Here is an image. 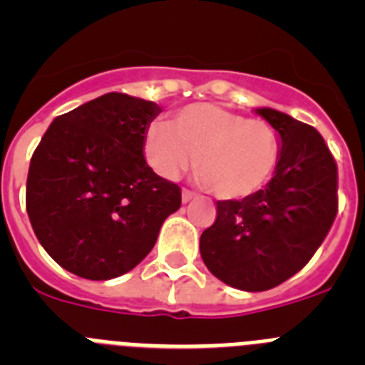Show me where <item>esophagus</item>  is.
I'll use <instances>...</instances> for the list:
<instances>
[{
    "mask_svg": "<svg viewBox=\"0 0 365 365\" xmlns=\"http://www.w3.org/2000/svg\"><path fill=\"white\" fill-rule=\"evenodd\" d=\"M195 197V193L190 192V190H182V202H190Z\"/></svg>",
    "mask_w": 365,
    "mask_h": 365,
    "instance_id": "obj_1",
    "label": "esophagus"
}]
</instances>
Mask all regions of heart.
Returning <instances> with one entry per match:
<instances>
[{"label": "heart", "instance_id": "obj_1", "mask_svg": "<svg viewBox=\"0 0 365 365\" xmlns=\"http://www.w3.org/2000/svg\"><path fill=\"white\" fill-rule=\"evenodd\" d=\"M144 155L164 179H177L193 164L219 199L254 195L272 177L282 155L278 130L217 104H192L172 117V130L148 128Z\"/></svg>", "mask_w": 365, "mask_h": 365}]
</instances>
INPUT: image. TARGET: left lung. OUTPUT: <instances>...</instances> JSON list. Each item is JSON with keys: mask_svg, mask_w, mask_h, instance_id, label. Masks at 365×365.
<instances>
[{"mask_svg": "<svg viewBox=\"0 0 365 365\" xmlns=\"http://www.w3.org/2000/svg\"><path fill=\"white\" fill-rule=\"evenodd\" d=\"M256 113L282 138L274 177L241 201H217L199 241L215 278L248 292L269 291L307 265L338 212V168L324 137L276 109Z\"/></svg>", "mask_w": 365, "mask_h": 365, "instance_id": "1", "label": "left lung"}]
</instances>
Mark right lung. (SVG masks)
Returning a JSON list of instances; mask_svg holds the SVG:
<instances>
[{
  "label": "right lung",
  "instance_id": "1",
  "mask_svg": "<svg viewBox=\"0 0 365 365\" xmlns=\"http://www.w3.org/2000/svg\"><path fill=\"white\" fill-rule=\"evenodd\" d=\"M153 102L108 93L60 115L32 153L25 205L58 265L80 278L130 272L153 248L180 188L144 159Z\"/></svg>",
  "mask_w": 365,
  "mask_h": 365
}]
</instances>
